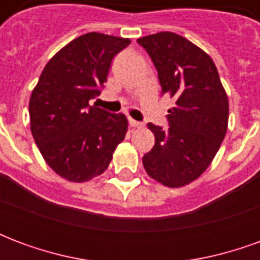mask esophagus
<instances>
[{
    "mask_svg": "<svg viewBox=\"0 0 260 260\" xmlns=\"http://www.w3.org/2000/svg\"><path fill=\"white\" fill-rule=\"evenodd\" d=\"M129 125L132 126V128H142L143 126V124L142 122H139V121H135V119H129Z\"/></svg>",
    "mask_w": 260,
    "mask_h": 260,
    "instance_id": "esophagus-1",
    "label": "esophagus"
}]
</instances>
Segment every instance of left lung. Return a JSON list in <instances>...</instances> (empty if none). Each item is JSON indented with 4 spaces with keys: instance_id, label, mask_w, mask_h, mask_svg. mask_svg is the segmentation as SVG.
Masks as SVG:
<instances>
[{
    "instance_id": "8db88e82",
    "label": "left lung",
    "mask_w": 260,
    "mask_h": 260,
    "mask_svg": "<svg viewBox=\"0 0 260 260\" xmlns=\"http://www.w3.org/2000/svg\"><path fill=\"white\" fill-rule=\"evenodd\" d=\"M157 69L163 94L175 100L169 129L149 122L154 146L143 156L153 180L180 188L199 178L210 166L229 125V97L213 59L173 31L138 39Z\"/></svg>"
}]
</instances>
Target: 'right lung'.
Wrapping results in <instances>:
<instances>
[{"instance_id":"1","label":"right lung","mask_w":260,"mask_h":260,"mask_svg":"<svg viewBox=\"0 0 260 260\" xmlns=\"http://www.w3.org/2000/svg\"><path fill=\"white\" fill-rule=\"evenodd\" d=\"M129 39L103 33L79 36L50 59L29 100L31 135L51 169L71 182L103 174L128 119L89 102L100 94L111 61Z\"/></svg>"}]
</instances>
